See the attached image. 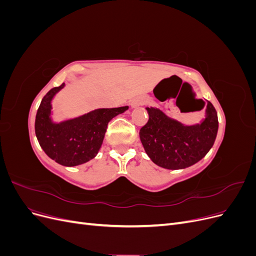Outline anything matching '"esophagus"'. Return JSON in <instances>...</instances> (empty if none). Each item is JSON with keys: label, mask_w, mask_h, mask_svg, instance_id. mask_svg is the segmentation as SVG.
I'll list each match as a JSON object with an SVG mask.
<instances>
[{"label": "esophagus", "mask_w": 256, "mask_h": 256, "mask_svg": "<svg viewBox=\"0 0 256 256\" xmlns=\"http://www.w3.org/2000/svg\"><path fill=\"white\" fill-rule=\"evenodd\" d=\"M144 104H145V100L143 98H136L132 100V102H131L130 106H131V108H138V106H143Z\"/></svg>", "instance_id": "obj_1"}]
</instances>
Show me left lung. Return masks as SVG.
<instances>
[{"label": "left lung", "mask_w": 256, "mask_h": 256, "mask_svg": "<svg viewBox=\"0 0 256 256\" xmlns=\"http://www.w3.org/2000/svg\"><path fill=\"white\" fill-rule=\"evenodd\" d=\"M146 110L150 118L140 129V138L146 154L157 166L170 170L188 168L212 147L219 122L212 102H207L205 120L192 126L170 118L157 108Z\"/></svg>", "instance_id": "left-lung-1"}]
</instances>
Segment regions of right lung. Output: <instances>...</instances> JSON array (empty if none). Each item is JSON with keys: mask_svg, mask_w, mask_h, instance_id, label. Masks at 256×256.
Segmentation results:
<instances>
[{"mask_svg": "<svg viewBox=\"0 0 256 256\" xmlns=\"http://www.w3.org/2000/svg\"><path fill=\"white\" fill-rule=\"evenodd\" d=\"M64 83L53 88L42 98L35 118V134L44 152L58 164L79 166L94 158L102 147L109 122L128 106L97 109L74 120L53 122L51 102Z\"/></svg>", "mask_w": 256, "mask_h": 256, "instance_id": "right-lung-1", "label": "right lung"}]
</instances>
